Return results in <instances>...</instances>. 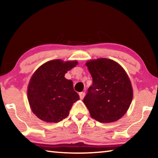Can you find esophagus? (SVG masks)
Wrapping results in <instances>:
<instances>
[{
    "mask_svg": "<svg viewBox=\"0 0 158 158\" xmlns=\"http://www.w3.org/2000/svg\"><path fill=\"white\" fill-rule=\"evenodd\" d=\"M85 95V92H81V93H79V97H80V99H81V100H83V99H84V98Z\"/></svg>",
    "mask_w": 158,
    "mask_h": 158,
    "instance_id": "obj_1",
    "label": "esophagus"
}]
</instances>
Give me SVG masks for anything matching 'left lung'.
<instances>
[{
  "label": "left lung",
  "mask_w": 158,
  "mask_h": 158,
  "mask_svg": "<svg viewBox=\"0 0 158 158\" xmlns=\"http://www.w3.org/2000/svg\"><path fill=\"white\" fill-rule=\"evenodd\" d=\"M93 78L84 102L90 116L100 123H112L124 116L132 100L130 80L124 69L107 58L85 63Z\"/></svg>",
  "instance_id": "obj_1"
}]
</instances>
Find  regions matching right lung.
<instances>
[{"label":"right lung","instance_id":"add662e5","mask_svg":"<svg viewBox=\"0 0 158 158\" xmlns=\"http://www.w3.org/2000/svg\"><path fill=\"white\" fill-rule=\"evenodd\" d=\"M77 63V60H50L33 74L28 86V100L32 111L42 121H61L68 116L73 104L79 100L73 81L65 78V74Z\"/></svg>","mask_w":158,"mask_h":158}]
</instances>
